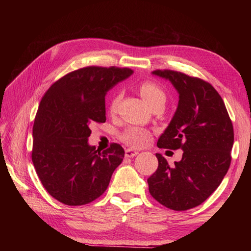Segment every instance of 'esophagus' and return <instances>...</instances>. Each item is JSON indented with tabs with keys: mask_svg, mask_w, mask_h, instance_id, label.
<instances>
[{
	"mask_svg": "<svg viewBox=\"0 0 251 251\" xmlns=\"http://www.w3.org/2000/svg\"><path fill=\"white\" fill-rule=\"evenodd\" d=\"M137 154H138V151L135 150H131V148H127V150L125 151V156L128 157V158H130V157H134Z\"/></svg>",
	"mask_w": 251,
	"mask_h": 251,
	"instance_id": "1",
	"label": "esophagus"
}]
</instances>
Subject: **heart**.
Here are the masks:
<instances>
[{"label": "heart", "mask_w": 251, "mask_h": 251, "mask_svg": "<svg viewBox=\"0 0 251 251\" xmlns=\"http://www.w3.org/2000/svg\"><path fill=\"white\" fill-rule=\"evenodd\" d=\"M139 93L143 96V99L146 100V103L151 106H154L157 103H164L166 101V94L163 88L158 84H156L151 80H144L139 84ZM122 93L121 91H116L114 93L112 99L109 100L108 110L109 113H115L117 109L118 103L121 100ZM120 139L124 142L128 146L131 147H142L145 146L151 139V131L143 127L138 126H128L120 134Z\"/></svg>", "instance_id": "1"}]
</instances>
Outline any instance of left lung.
<instances>
[{"label": "left lung", "mask_w": 251, "mask_h": 251, "mask_svg": "<svg viewBox=\"0 0 251 251\" xmlns=\"http://www.w3.org/2000/svg\"><path fill=\"white\" fill-rule=\"evenodd\" d=\"M152 74L171 80L179 94L175 115L157 146L184 151L174 167L156 154L158 168L147 179L150 193L169 209L188 210L205 201L227 174L232 123L222 96L206 80L172 70Z\"/></svg>", "instance_id": "left-lung-1"}]
</instances>
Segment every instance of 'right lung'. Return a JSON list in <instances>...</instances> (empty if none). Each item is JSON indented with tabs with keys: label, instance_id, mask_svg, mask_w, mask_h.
<instances>
[{
	"label": "right lung",
	"instance_id": "1",
	"mask_svg": "<svg viewBox=\"0 0 251 251\" xmlns=\"http://www.w3.org/2000/svg\"><path fill=\"white\" fill-rule=\"evenodd\" d=\"M133 73L128 67H83L57 79L42 97L32 161L44 188L64 205H86L101 196L124 158L120 144L100 152L87 139L94 123L106 122V92Z\"/></svg>",
	"mask_w": 251,
	"mask_h": 251
}]
</instances>
